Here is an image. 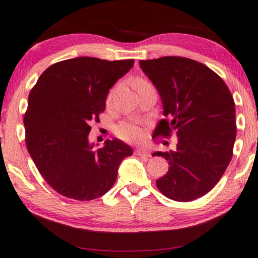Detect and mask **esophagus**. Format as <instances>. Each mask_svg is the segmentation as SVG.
<instances>
[{
	"label": "esophagus",
	"mask_w": 258,
	"mask_h": 258,
	"mask_svg": "<svg viewBox=\"0 0 258 258\" xmlns=\"http://www.w3.org/2000/svg\"><path fill=\"white\" fill-rule=\"evenodd\" d=\"M134 154L141 155V157H151V154L148 153L146 150H144V148H141V147L136 148V151H134Z\"/></svg>",
	"instance_id": "1"
}]
</instances>
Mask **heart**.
Instances as JSON below:
<instances>
[{
	"instance_id": "heart-1",
	"label": "heart",
	"mask_w": 258,
	"mask_h": 258,
	"mask_svg": "<svg viewBox=\"0 0 258 258\" xmlns=\"http://www.w3.org/2000/svg\"><path fill=\"white\" fill-rule=\"evenodd\" d=\"M114 90H111L108 93V100L113 96ZM115 134L121 140L127 141V143H139L145 138V130L140 125L132 121H124L118 127L115 128Z\"/></svg>"
}]
</instances>
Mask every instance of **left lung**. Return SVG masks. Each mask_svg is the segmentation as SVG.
I'll use <instances>...</instances> for the list:
<instances>
[{
  "mask_svg": "<svg viewBox=\"0 0 258 258\" xmlns=\"http://www.w3.org/2000/svg\"><path fill=\"white\" fill-rule=\"evenodd\" d=\"M160 93L166 119L153 137L176 134L175 151L155 152L168 160L158 189L174 201H193L219 182L233 157L236 139L234 98L219 75L200 61L166 56L140 60Z\"/></svg>",
  "mask_w": 258,
  "mask_h": 258,
  "instance_id": "left-lung-1",
  "label": "left lung"
}]
</instances>
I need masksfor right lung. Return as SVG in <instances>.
Instances as JSON below:
<instances>
[{
	"label": "right lung",
	"instance_id": "add662e5",
	"mask_svg": "<svg viewBox=\"0 0 258 258\" xmlns=\"http://www.w3.org/2000/svg\"><path fill=\"white\" fill-rule=\"evenodd\" d=\"M133 64L93 57L61 60L46 69L29 93L25 145L43 179L63 197H101L114 184L122 159L132 155L119 139L96 150L89 133L105 111L108 90Z\"/></svg>",
	"mask_w": 258,
	"mask_h": 258
}]
</instances>
